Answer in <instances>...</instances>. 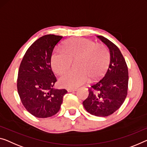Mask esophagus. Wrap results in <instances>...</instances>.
I'll list each match as a JSON object with an SVG mask.
<instances>
[{
    "label": "esophagus",
    "mask_w": 147,
    "mask_h": 147,
    "mask_svg": "<svg viewBox=\"0 0 147 147\" xmlns=\"http://www.w3.org/2000/svg\"><path fill=\"white\" fill-rule=\"evenodd\" d=\"M67 92H74V91H77V89H67Z\"/></svg>",
    "instance_id": "1"
}]
</instances>
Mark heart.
Instances as JSON below:
<instances>
[{
  "label": "heart",
  "instance_id": "obj_1",
  "mask_svg": "<svg viewBox=\"0 0 147 147\" xmlns=\"http://www.w3.org/2000/svg\"><path fill=\"white\" fill-rule=\"evenodd\" d=\"M66 49L57 47L51 56L53 71L60 74L70 67L72 60L80 57V69H70L59 78L62 86L76 88L91 78H98L107 70L110 62V55L102 45L96 44L85 38H73L66 42Z\"/></svg>",
  "mask_w": 147,
  "mask_h": 147
}]
</instances>
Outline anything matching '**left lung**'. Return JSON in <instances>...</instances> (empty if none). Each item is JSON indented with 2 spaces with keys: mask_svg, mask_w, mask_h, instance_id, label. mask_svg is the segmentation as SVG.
<instances>
[{
  "mask_svg": "<svg viewBox=\"0 0 147 147\" xmlns=\"http://www.w3.org/2000/svg\"><path fill=\"white\" fill-rule=\"evenodd\" d=\"M97 37L109 49L110 64L103 78L90 87L83 105L91 114L105 117L119 109L127 96L128 69L118 47L103 36Z\"/></svg>",
  "mask_w": 147,
  "mask_h": 147,
  "instance_id": "8db88e82",
  "label": "left lung"
}]
</instances>
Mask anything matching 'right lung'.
<instances>
[{
    "label": "right lung",
    "instance_id": "obj_1",
    "mask_svg": "<svg viewBox=\"0 0 147 147\" xmlns=\"http://www.w3.org/2000/svg\"><path fill=\"white\" fill-rule=\"evenodd\" d=\"M59 35H47L29 47L20 64L17 80L24 107L37 118L51 117L59 111L66 89H54L56 78L51 68V56Z\"/></svg>",
    "mask_w": 147,
    "mask_h": 147
}]
</instances>
